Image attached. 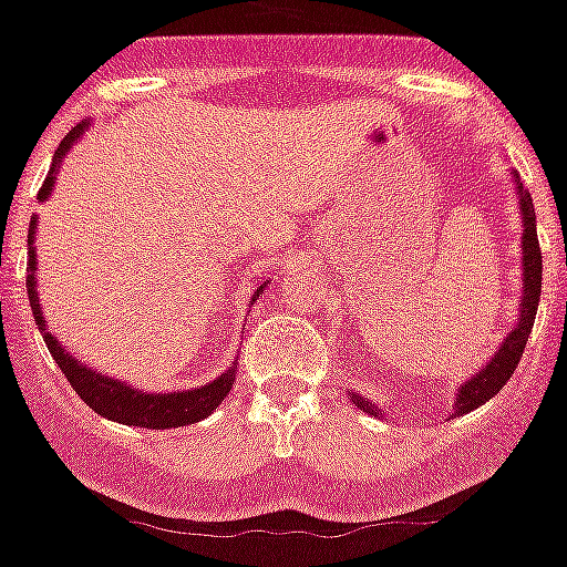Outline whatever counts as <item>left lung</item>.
<instances>
[{"label": "left lung", "instance_id": "obj_1", "mask_svg": "<svg viewBox=\"0 0 567 567\" xmlns=\"http://www.w3.org/2000/svg\"><path fill=\"white\" fill-rule=\"evenodd\" d=\"M518 195H522V215H524V297H522V315H518V326L509 331V338L501 343L498 355L492 358L486 367H483L477 375L463 384L457 390V404H454V413L451 416H463V413H472L475 408H481L483 402H489L492 395L498 393L509 379H513L515 367L522 361L524 347H527V338H530L533 320H536L538 297H542V250H538V236H536V212H533L530 192L518 183ZM358 402V408L375 413L372 402L361 399V395H352Z\"/></svg>", "mask_w": 567, "mask_h": 567}]
</instances>
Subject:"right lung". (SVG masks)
Here are the masks:
<instances>
[{
	"label": "right lung",
	"instance_id": "1",
	"mask_svg": "<svg viewBox=\"0 0 567 567\" xmlns=\"http://www.w3.org/2000/svg\"><path fill=\"white\" fill-rule=\"evenodd\" d=\"M86 122L72 127L66 133V140L60 142L58 154L52 159V168H49V177L43 179V188H40V200L49 197L54 183V174H58L60 159L66 156V151L72 148V142L84 133ZM31 238H34V220H31L29 229V270H34V247H31ZM29 299H31V311H34L37 323L43 326L45 320L40 317V299L34 293V274H29ZM261 291V288H259ZM43 340L49 352H52L54 363L60 367V372L66 375V381L72 384L81 399L90 404L92 411L101 413V416L113 419V422H122V425H136V427H179V425H195L200 419L209 416L215 408H218L227 393L233 390V381H236V370L229 367L224 375L206 384V388L188 390V393H142V390H133L122 381H113L101 372H92L86 363L75 361L69 355L66 349L60 347L58 340L52 338V331H43Z\"/></svg>",
	"mask_w": 567,
	"mask_h": 567
}]
</instances>
